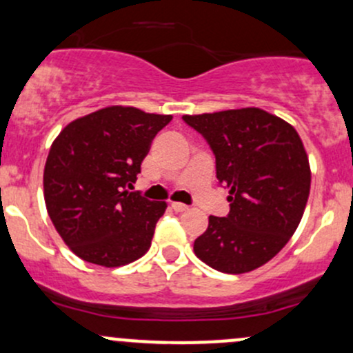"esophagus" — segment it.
Instances as JSON below:
<instances>
[{"instance_id": "esophagus-1", "label": "esophagus", "mask_w": 353, "mask_h": 353, "mask_svg": "<svg viewBox=\"0 0 353 353\" xmlns=\"http://www.w3.org/2000/svg\"><path fill=\"white\" fill-rule=\"evenodd\" d=\"M172 208L175 212H187L188 210V207L185 205V203H178V202H173L172 203Z\"/></svg>"}]
</instances>
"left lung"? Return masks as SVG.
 Here are the masks:
<instances>
[{
    "label": "left lung",
    "mask_w": 353,
    "mask_h": 353,
    "mask_svg": "<svg viewBox=\"0 0 353 353\" xmlns=\"http://www.w3.org/2000/svg\"><path fill=\"white\" fill-rule=\"evenodd\" d=\"M215 154L219 183L229 188L227 217H208L193 242L196 257L227 274L271 261L290 241L310 195V163L290 123L259 108L183 116Z\"/></svg>",
    "instance_id": "obj_1"
}]
</instances>
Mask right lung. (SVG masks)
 Returning a JSON list of instances; mask_svg holds the SVG:
<instances>
[{"instance_id": "add662e5", "label": "right lung", "mask_w": 353, "mask_h": 353, "mask_svg": "<svg viewBox=\"0 0 353 353\" xmlns=\"http://www.w3.org/2000/svg\"><path fill=\"white\" fill-rule=\"evenodd\" d=\"M172 116L109 105L67 124L43 170L47 212L70 251L104 268L145 256L166 202L128 192Z\"/></svg>"}]
</instances>
